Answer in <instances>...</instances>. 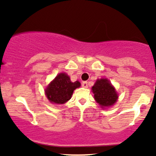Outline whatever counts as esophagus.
Here are the masks:
<instances>
[{"mask_svg":"<svg viewBox=\"0 0 156 156\" xmlns=\"http://www.w3.org/2000/svg\"><path fill=\"white\" fill-rule=\"evenodd\" d=\"M82 87H84V88H87V87H88V83L87 82H83L82 83Z\"/></svg>","mask_w":156,"mask_h":156,"instance_id":"esophagus-1","label":"esophagus"}]
</instances>
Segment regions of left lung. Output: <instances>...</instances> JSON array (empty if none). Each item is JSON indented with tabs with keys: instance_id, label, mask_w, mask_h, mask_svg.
I'll list each match as a JSON object with an SVG mask.
<instances>
[{
	"instance_id": "1",
	"label": "left lung",
	"mask_w": 156,
	"mask_h": 156,
	"mask_svg": "<svg viewBox=\"0 0 156 156\" xmlns=\"http://www.w3.org/2000/svg\"><path fill=\"white\" fill-rule=\"evenodd\" d=\"M94 99L102 108L114 105L118 99V94L107 79H100L96 81L91 87Z\"/></svg>"
}]
</instances>
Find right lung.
<instances>
[{
	"label": "right lung",
	"mask_w": 156,
	"mask_h": 156,
	"mask_svg": "<svg viewBox=\"0 0 156 156\" xmlns=\"http://www.w3.org/2000/svg\"><path fill=\"white\" fill-rule=\"evenodd\" d=\"M80 86L79 81L72 82L67 74L60 73L49 84L44 92L52 104H62L71 99L74 89Z\"/></svg>",
	"instance_id": "right-lung-1"
}]
</instances>
